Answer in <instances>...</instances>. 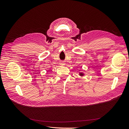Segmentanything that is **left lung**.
<instances>
[{"label": "left lung", "mask_w": 129, "mask_h": 129, "mask_svg": "<svg viewBox=\"0 0 129 129\" xmlns=\"http://www.w3.org/2000/svg\"><path fill=\"white\" fill-rule=\"evenodd\" d=\"M80 75H83V74H81H81H80Z\"/></svg>", "instance_id": "left-lung-1"}]
</instances>
